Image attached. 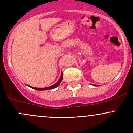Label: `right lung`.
Segmentation results:
<instances>
[{
    "mask_svg": "<svg viewBox=\"0 0 133 133\" xmlns=\"http://www.w3.org/2000/svg\"><path fill=\"white\" fill-rule=\"evenodd\" d=\"M62 78H63V74H62V73L61 76V77H60V79H59V81H58L56 82V84H54V85H52V86H49V87H47V88H34V87H31V86H30V88H32V89H36V90H38V91H42V90H48V89H54V88H56V87H57L58 86H59V84H60L61 82L62 81Z\"/></svg>",
    "mask_w": 133,
    "mask_h": 133,
    "instance_id": "obj_1",
    "label": "right lung"
}]
</instances>
